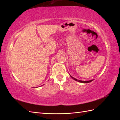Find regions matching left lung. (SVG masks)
Here are the masks:
<instances>
[{"label": "left lung", "instance_id": "1", "mask_svg": "<svg viewBox=\"0 0 120 120\" xmlns=\"http://www.w3.org/2000/svg\"><path fill=\"white\" fill-rule=\"evenodd\" d=\"M71 77H72V78L73 79H74L75 80L77 81H78V82H81V83H89V82H91V81H92L93 80H93H89V81H82V80H78V79H76V78H75L73 77L72 76H71Z\"/></svg>", "mask_w": 120, "mask_h": 120}]
</instances>
